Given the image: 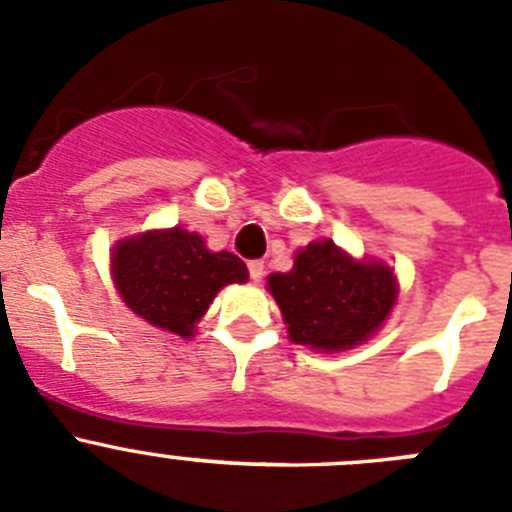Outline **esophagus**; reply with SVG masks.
Segmentation results:
<instances>
[{"instance_id":"esophagus-1","label":"esophagus","mask_w":512,"mask_h":512,"mask_svg":"<svg viewBox=\"0 0 512 512\" xmlns=\"http://www.w3.org/2000/svg\"><path fill=\"white\" fill-rule=\"evenodd\" d=\"M248 274H251L253 282H261V277H264V261H248Z\"/></svg>"}]
</instances>
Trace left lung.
Returning a JSON list of instances; mask_svg holds the SVG:
<instances>
[{
	"label": "left lung",
	"instance_id": "left-lung-1",
	"mask_svg": "<svg viewBox=\"0 0 512 512\" xmlns=\"http://www.w3.org/2000/svg\"><path fill=\"white\" fill-rule=\"evenodd\" d=\"M266 289L282 310L289 341L341 354L387 323L400 282L387 261L356 259L323 238L297 248L292 269L269 274Z\"/></svg>",
	"mask_w": 512,
	"mask_h": 512
}]
</instances>
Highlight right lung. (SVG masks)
I'll use <instances>...</instances> for the list:
<instances>
[{"instance_id": "obj_1", "label": "right lung", "mask_w": 512, "mask_h": 512, "mask_svg": "<svg viewBox=\"0 0 512 512\" xmlns=\"http://www.w3.org/2000/svg\"><path fill=\"white\" fill-rule=\"evenodd\" d=\"M110 274L122 302L148 325L192 338L217 292L246 284L235 253L210 251L200 233L151 228L125 235L110 251Z\"/></svg>"}]
</instances>
